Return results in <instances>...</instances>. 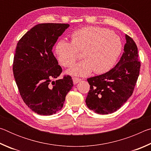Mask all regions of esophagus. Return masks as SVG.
Wrapping results in <instances>:
<instances>
[{
    "mask_svg": "<svg viewBox=\"0 0 151 151\" xmlns=\"http://www.w3.org/2000/svg\"><path fill=\"white\" fill-rule=\"evenodd\" d=\"M73 83L74 84H77L78 83H79V82L82 81L81 78H75L74 77L73 78Z\"/></svg>",
    "mask_w": 151,
    "mask_h": 151,
    "instance_id": "34e87169",
    "label": "esophagus"
}]
</instances>
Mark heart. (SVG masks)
Listing matches in <instances>:
<instances>
[{
    "mask_svg": "<svg viewBox=\"0 0 151 151\" xmlns=\"http://www.w3.org/2000/svg\"><path fill=\"white\" fill-rule=\"evenodd\" d=\"M71 42L60 40L55 45V55L64 67L73 65L82 52L85 60L75 64L67 73L86 76L94 70L96 74L108 72L115 65L122 52V44L118 35L97 27L76 30L70 35Z\"/></svg>",
    "mask_w": 151,
    "mask_h": 151,
    "instance_id": "b5f03b06",
    "label": "heart"
}]
</instances>
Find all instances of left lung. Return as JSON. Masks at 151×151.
<instances>
[{"mask_svg":"<svg viewBox=\"0 0 151 151\" xmlns=\"http://www.w3.org/2000/svg\"><path fill=\"white\" fill-rule=\"evenodd\" d=\"M125 37L124 52L116 66L106 73L87 79L90 90L86 104L96 113L108 114L116 111L133 93L140 62L133 39L127 35Z\"/></svg>","mask_w":151,"mask_h":151,"instance_id":"1","label":"left lung"}]
</instances>
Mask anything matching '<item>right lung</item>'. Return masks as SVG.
<instances>
[{
	"label": "right lung",
	"instance_id": "add662e5",
	"mask_svg": "<svg viewBox=\"0 0 151 151\" xmlns=\"http://www.w3.org/2000/svg\"><path fill=\"white\" fill-rule=\"evenodd\" d=\"M68 27L62 23L37 24L17 43L12 66L15 81L25 104L41 115L60 111L73 86L69 75L52 81L63 71L52 47Z\"/></svg>",
	"mask_w": 151,
	"mask_h": 151
}]
</instances>
